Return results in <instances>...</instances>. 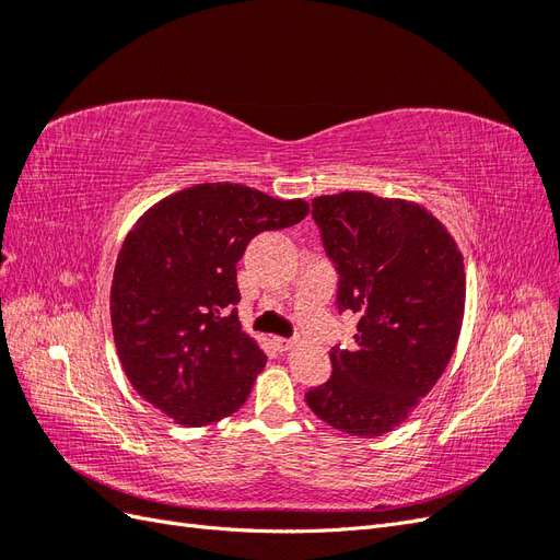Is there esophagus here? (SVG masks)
<instances>
[{
    "label": "esophagus",
    "mask_w": 560,
    "mask_h": 560,
    "mask_svg": "<svg viewBox=\"0 0 560 560\" xmlns=\"http://www.w3.org/2000/svg\"><path fill=\"white\" fill-rule=\"evenodd\" d=\"M273 343H276V348H278L280 352H287V350H292V348H294V341H292V338H282V336H276V338H273Z\"/></svg>",
    "instance_id": "esophagus-1"
}]
</instances>
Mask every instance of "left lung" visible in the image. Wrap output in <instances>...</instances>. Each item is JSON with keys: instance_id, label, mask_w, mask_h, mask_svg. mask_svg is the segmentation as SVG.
Wrapping results in <instances>:
<instances>
[{"instance_id": "left-lung-1", "label": "left lung", "mask_w": 560, "mask_h": 560, "mask_svg": "<svg viewBox=\"0 0 560 560\" xmlns=\"http://www.w3.org/2000/svg\"><path fill=\"white\" fill-rule=\"evenodd\" d=\"M313 219L338 273L336 308L360 322L350 350L331 348V378L311 387L306 401L336 430L381 436L451 360L465 313L463 254L444 224L409 200L319 196Z\"/></svg>"}]
</instances>
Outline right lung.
Masks as SVG:
<instances>
[{"instance_id": "obj_1", "label": "right lung", "mask_w": 560, "mask_h": 560, "mask_svg": "<svg viewBox=\"0 0 560 560\" xmlns=\"http://www.w3.org/2000/svg\"><path fill=\"white\" fill-rule=\"evenodd\" d=\"M306 214V200L217 182L138 219L118 252L109 311L118 360L142 399L189 428L241 409L266 354L241 329L235 264L254 235Z\"/></svg>"}]
</instances>
